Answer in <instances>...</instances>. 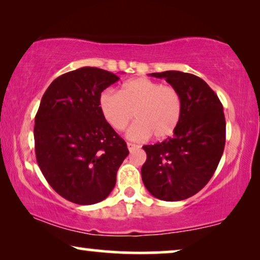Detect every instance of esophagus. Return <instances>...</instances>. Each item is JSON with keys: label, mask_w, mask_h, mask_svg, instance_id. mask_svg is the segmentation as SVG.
<instances>
[{"label": "esophagus", "mask_w": 260, "mask_h": 260, "mask_svg": "<svg viewBox=\"0 0 260 260\" xmlns=\"http://www.w3.org/2000/svg\"><path fill=\"white\" fill-rule=\"evenodd\" d=\"M126 145H127V149H129V151H130V152H131V151H134V150H136V149L140 148V145L134 144V143H127Z\"/></svg>", "instance_id": "obj_1"}]
</instances>
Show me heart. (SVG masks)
Segmentation results:
<instances>
[{
    "instance_id": "heart-1",
    "label": "heart",
    "mask_w": 260,
    "mask_h": 260,
    "mask_svg": "<svg viewBox=\"0 0 260 260\" xmlns=\"http://www.w3.org/2000/svg\"><path fill=\"white\" fill-rule=\"evenodd\" d=\"M99 110L105 122L116 131L129 130L131 140L141 141L152 135L163 140L175 133L182 116V98L176 87L148 78H135L122 85L119 93L104 91Z\"/></svg>"
}]
</instances>
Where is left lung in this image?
<instances>
[{
	"mask_svg": "<svg viewBox=\"0 0 260 260\" xmlns=\"http://www.w3.org/2000/svg\"><path fill=\"white\" fill-rule=\"evenodd\" d=\"M149 76L163 78L182 98V116L173 137L143 145L147 161L142 180L152 197L181 201L200 191L214 174L226 141L223 108L205 80L180 71Z\"/></svg>",
	"mask_w": 260,
	"mask_h": 260,
	"instance_id": "obj_1",
	"label": "left lung"
}]
</instances>
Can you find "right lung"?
<instances>
[{
  "label": "right lung",
  "mask_w": 260,
  "mask_h": 260,
  "mask_svg": "<svg viewBox=\"0 0 260 260\" xmlns=\"http://www.w3.org/2000/svg\"><path fill=\"white\" fill-rule=\"evenodd\" d=\"M119 78L81 67L52 81L35 116V155L45 179L63 199L93 205L109 197L129 155L125 141L99 110L102 92Z\"/></svg>",
  "instance_id": "add662e5"
}]
</instances>
